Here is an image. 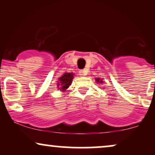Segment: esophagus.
Returning <instances> with one entry per match:
<instances>
[{
	"label": "esophagus",
	"instance_id": "34e87169",
	"mask_svg": "<svg viewBox=\"0 0 155 155\" xmlns=\"http://www.w3.org/2000/svg\"><path fill=\"white\" fill-rule=\"evenodd\" d=\"M79 75H80V76H85V72H84V71L81 70V71H79Z\"/></svg>",
	"mask_w": 155,
	"mask_h": 155
}]
</instances>
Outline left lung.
<instances>
[{
    "label": "left lung",
    "mask_w": 155,
    "mask_h": 155,
    "mask_svg": "<svg viewBox=\"0 0 155 155\" xmlns=\"http://www.w3.org/2000/svg\"><path fill=\"white\" fill-rule=\"evenodd\" d=\"M97 82H98V81H99V79H97ZM101 82H102V81H101L100 83H101Z\"/></svg>",
    "instance_id": "8db88e82"
}]
</instances>
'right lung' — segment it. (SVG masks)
I'll list each match as a JSON object with an SVG mask.
<instances>
[{
  "label": "right lung",
  "mask_w": 155,
  "mask_h": 155,
  "mask_svg": "<svg viewBox=\"0 0 155 155\" xmlns=\"http://www.w3.org/2000/svg\"><path fill=\"white\" fill-rule=\"evenodd\" d=\"M74 78V75H73L72 73H65L63 76L60 77L59 79L60 81L59 83L58 84V85L60 84V90L63 91V90H65L68 87V86H70L71 84L72 79Z\"/></svg>",
  "instance_id": "1"
}]
</instances>
